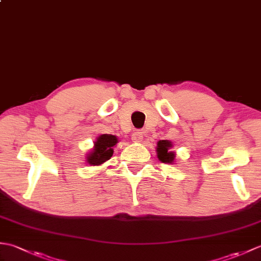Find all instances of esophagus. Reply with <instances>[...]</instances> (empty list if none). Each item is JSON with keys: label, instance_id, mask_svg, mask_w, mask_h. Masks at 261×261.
<instances>
[{"label": "esophagus", "instance_id": "obj_1", "mask_svg": "<svg viewBox=\"0 0 261 261\" xmlns=\"http://www.w3.org/2000/svg\"><path fill=\"white\" fill-rule=\"evenodd\" d=\"M131 138H132V140H134L135 142H140L142 140V132H140V131L132 132Z\"/></svg>", "mask_w": 261, "mask_h": 261}]
</instances>
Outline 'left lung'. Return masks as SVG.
<instances>
[{
	"label": "left lung",
	"mask_w": 261,
	"mask_h": 261,
	"mask_svg": "<svg viewBox=\"0 0 261 261\" xmlns=\"http://www.w3.org/2000/svg\"><path fill=\"white\" fill-rule=\"evenodd\" d=\"M171 147V142L168 140H160L157 143V156L160 162L163 163H173L175 158V153L169 151Z\"/></svg>",
	"instance_id": "1"
}]
</instances>
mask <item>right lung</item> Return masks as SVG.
Listing matches in <instances>:
<instances>
[{
	"mask_svg": "<svg viewBox=\"0 0 261 261\" xmlns=\"http://www.w3.org/2000/svg\"><path fill=\"white\" fill-rule=\"evenodd\" d=\"M118 139L112 135H102L97 138L92 152L87 156V163L93 166L101 165L107 162L113 154V147Z\"/></svg>",
	"mask_w": 261,
	"mask_h": 261,
	"instance_id": "obj_1",
	"label": "right lung"
}]
</instances>
